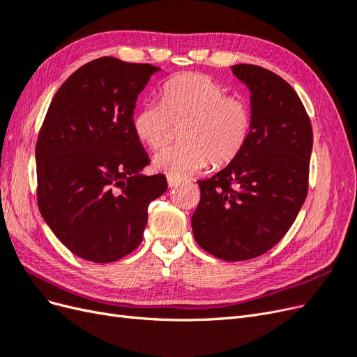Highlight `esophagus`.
I'll return each mask as SVG.
<instances>
[{
    "label": "esophagus",
    "instance_id": "34e87169",
    "mask_svg": "<svg viewBox=\"0 0 357 357\" xmlns=\"http://www.w3.org/2000/svg\"><path fill=\"white\" fill-rule=\"evenodd\" d=\"M178 185H180V180L168 177V186H169V188H177Z\"/></svg>",
    "mask_w": 357,
    "mask_h": 357
}]
</instances>
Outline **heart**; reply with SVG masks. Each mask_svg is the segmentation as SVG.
Listing matches in <instances>:
<instances>
[{
  "mask_svg": "<svg viewBox=\"0 0 357 357\" xmlns=\"http://www.w3.org/2000/svg\"><path fill=\"white\" fill-rule=\"evenodd\" d=\"M252 107L243 95H228L207 74L185 73L162 86L160 102H146L132 116V131L152 150L165 147L180 129L181 144L162 150L153 159L156 171L176 180L208 165H229L252 135Z\"/></svg>",
  "mask_w": 357,
  "mask_h": 357,
  "instance_id": "1",
  "label": "heart"
}]
</instances>
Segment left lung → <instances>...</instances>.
Instances as JSON below:
<instances>
[{"mask_svg":"<svg viewBox=\"0 0 357 357\" xmlns=\"http://www.w3.org/2000/svg\"><path fill=\"white\" fill-rule=\"evenodd\" d=\"M232 73L252 93V135L228 167L198 181L192 229L205 252L236 262L266 253L295 222L308 193L312 128L280 75L250 63Z\"/></svg>","mask_w":357,"mask_h":357,"instance_id":"left-lung-1","label":"left lung"}]
</instances>
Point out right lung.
I'll return each mask as SVG.
<instances>
[{"label":"right lung","mask_w":357,"mask_h":357,"mask_svg":"<svg viewBox=\"0 0 357 357\" xmlns=\"http://www.w3.org/2000/svg\"><path fill=\"white\" fill-rule=\"evenodd\" d=\"M158 70L112 56L84 63L53 96L40 128V213L58 240L89 262L135 250L149 204L168 188L164 174H139L150 159L132 131L138 93Z\"/></svg>","instance_id":"right-lung-1"}]
</instances>
